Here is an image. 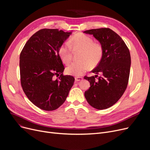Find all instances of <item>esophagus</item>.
Wrapping results in <instances>:
<instances>
[{
    "instance_id": "obj_1",
    "label": "esophagus",
    "mask_w": 150,
    "mask_h": 150,
    "mask_svg": "<svg viewBox=\"0 0 150 150\" xmlns=\"http://www.w3.org/2000/svg\"><path fill=\"white\" fill-rule=\"evenodd\" d=\"M75 81H81V80H83V78H82V77H80V76H79V77L76 76V77L75 78Z\"/></svg>"
}]
</instances>
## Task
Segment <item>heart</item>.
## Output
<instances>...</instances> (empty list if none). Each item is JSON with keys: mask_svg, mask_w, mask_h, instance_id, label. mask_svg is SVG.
<instances>
[{"mask_svg": "<svg viewBox=\"0 0 150 150\" xmlns=\"http://www.w3.org/2000/svg\"><path fill=\"white\" fill-rule=\"evenodd\" d=\"M72 47L82 50L79 62L68 66L66 72L68 75L79 77L82 76L92 65H97L103 57V49L100 44L94 43L93 39L86 35L80 33L74 35L69 41L61 45L58 49L59 56L66 64L72 58Z\"/></svg>", "mask_w": 150, "mask_h": 150, "instance_id": "obj_1", "label": "heart"}]
</instances>
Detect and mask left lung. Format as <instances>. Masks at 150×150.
Here are the masks:
<instances>
[{"instance_id": "8db88e82", "label": "left lung", "mask_w": 150, "mask_h": 150, "mask_svg": "<svg viewBox=\"0 0 150 150\" xmlns=\"http://www.w3.org/2000/svg\"><path fill=\"white\" fill-rule=\"evenodd\" d=\"M93 36L103 49V54L98 66L92 70L101 76L84 78L91 87L85 91L84 97L93 108L101 110L114 105L123 96L130 72L131 55L121 37L110 28H101L84 31Z\"/></svg>"}]
</instances>
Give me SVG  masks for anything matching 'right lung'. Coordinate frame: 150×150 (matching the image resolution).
Listing matches in <instances>:
<instances>
[{
  "label": "right lung",
  "mask_w": 150,
  "mask_h": 150,
  "mask_svg": "<svg viewBox=\"0 0 150 150\" xmlns=\"http://www.w3.org/2000/svg\"><path fill=\"white\" fill-rule=\"evenodd\" d=\"M72 34L44 28L31 36L20 54L22 89L30 101L44 111H53L66 101L75 78L63 75L58 49ZM54 76L59 78L55 79Z\"/></svg>",
  "instance_id": "right-lung-1"
}]
</instances>
